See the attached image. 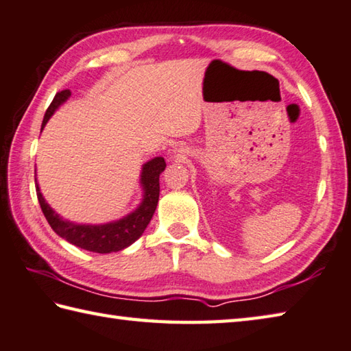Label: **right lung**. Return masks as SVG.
I'll return each instance as SVG.
<instances>
[{
	"label": "right lung",
	"mask_w": 351,
	"mask_h": 351,
	"mask_svg": "<svg viewBox=\"0 0 351 351\" xmlns=\"http://www.w3.org/2000/svg\"><path fill=\"white\" fill-rule=\"evenodd\" d=\"M70 95H72L70 90H61L55 95V98L52 103H50L46 114H44L41 130L44 129V125L47 124V121L52 117L53 112L58 109L64 101H67ZM164 170L165 161L162 156H156L154 159H150L149 162H145L141 171V187L144 190V197L141 204H139L135 212H132L130 215H127L118 221L109 222V224H75V222L62 219L58 213H55V210L50 207L46 199L43 197L35 178L36 196L38 201H40L44 216H46L50 227L53 228V232L58 234V237L64 238L70 244L84 248V250L88 252H119L133 244V242L144 233L145 227L149 226L152 216H154L158 206L159 175H161Z\"/></svg>",
	"instance_id": "obj_1"
}]
</instances>
